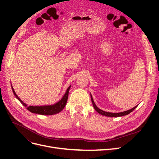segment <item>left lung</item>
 <instances>
[{
	"label": "left lung",
	"instance_id": "obj_1",
	"mask_svg": "<svg viewBox=\"0 0 159 159\" xmlns=\"http://www.w3.org/2000/svg\"><path fill=\"white\" fill-rule=\"evenodd\" d=\"M91 102H92V103H93V107L94 109H95L96 111H97L98 113H99V114L102 115H105V116H107V117H121V116H123V115H127L128 114H129L131 112H132L135 109L138 105H137V106H135L134 107L132 108L131 109H129V110H127V111H123V112H121V113H109V112H106V111H104L102 110L99 109L97 106H96V105L95 104L93 100V98H92V96L91 95Z\"/></svg>",
	"mask_w": 159,
	"mask_h": 159
}]
</instances>
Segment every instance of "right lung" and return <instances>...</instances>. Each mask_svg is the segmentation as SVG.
Listing matches in <instances>:
<instances>
[{
	"mask_svg": "<svg viewBox=\"0 0 159 159\" xmlns=\"http://www.w3.org/2000/svg\"><path fill=\"white\" fill-rule=\"evenodd\" d=\"M70 87L71 86H70V87L68 88V89H67L65 95L63 96V98H61V99L59 102H57L56 104L52 105H48V106L47 105H45V106H27V105L24 103L18 97L17 95L15 93V91H14V89L12 87V89L13 91L14 95L16 96V98L20 101V103L24 105V106L26 107V109L28 111H30V112L33 113H38L40 115H51L56 113H58L59 112L63 110V109L66 106L67 101H68V93H69V90Z\"/></svg>",
	"mask_w": 159,
	"mask_h": 159,
	"instance_id": "add662e5",
	"label": "right lung"
}]
</instances>
